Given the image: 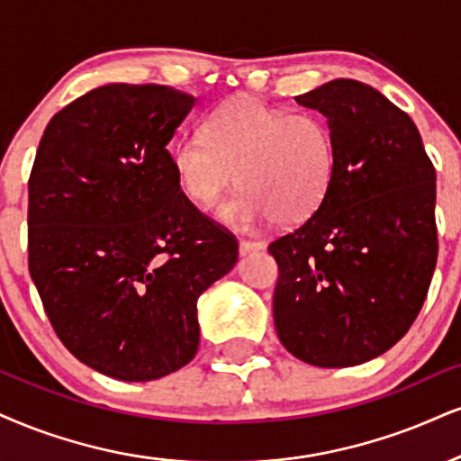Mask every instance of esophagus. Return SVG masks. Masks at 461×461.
I'll use <instances>...</instances> for the list:
<instances>
[{
  "instance_id": "1",
  "label": "esophagus",
  "mask_w": 461,
  "mask_h": 461,
  "mask_svg": "<svg viewBox=\"0 0 461 461\" xmlns=\"http://www.w3.org/2000/svg\"><path fill=\"white\" fill-rule=\"evenodd\" d=\"M263 248H265L263 241H249V240H241V241H240V252H241V254L258 252V249H263Z\"/></svg>"
}]
</instances>
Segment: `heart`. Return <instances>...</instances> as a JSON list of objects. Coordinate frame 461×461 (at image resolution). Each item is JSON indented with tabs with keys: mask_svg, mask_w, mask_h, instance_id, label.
I'll list each match as a JSON object with an SVG mask.
<instances>
[{
	"mask_svg": "<svg viewBox=\"0 0 461 461\" xmlns=\"http://www.w3.org/2000/svg\"><path fill=\"white\" fill-rule=\"evenodd\" d=\"M181 192L209 209L235 184L241 190L220 218L249 229L267 218L291 226L321 207L338 173L333 130L316 113H288L257 98H235L209 113L201 136L173 149Z\"/></svg>",
	"mask_w": 461,
	"mask_h": 461,
	"instance_id": "heart-1",
	"label": "heart"
}]
</instances>
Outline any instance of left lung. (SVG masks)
I'll return each mask as SVG.
<instances>
[{"label":"left lung","instance_id":"1","mask_svg":"<svg viewBox=\"0 0 461 461\" xmlns=\"http://www.w3.org/2000/svg\"><path fill=\"white\" fill-rule=\"evenodd\" d=\"M327 117L338 173L303 224L269 243L280 342L318 367H350L404 338L438 258L436 168L404 111L335 78L294 98Z\"/></svg>","mask_w":461,"mask_h":461}]
</instances>
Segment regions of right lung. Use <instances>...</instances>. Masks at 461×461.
I'll use <instances>...</instances> for the list:
<instances>
[{
	"mask_svg": "<svg viewBox=\"0 0 461 461\" xmlns=\"http://www.w3.org/2000/svg\"><path fill=\"white\" fill-rule=\"evenodd\" d=\"M194 95L111 83L55 113L30 175L27 265L61 344L143 383L198 350L196 301L237 263L235 235L177 184L167 149Z\"/></svg>",
	"mask_w": 461,
	"mask_h": 461,
	"instance_id": "right-lung-1",
	"label": "right lung"
}]
</instances>
